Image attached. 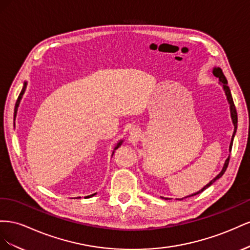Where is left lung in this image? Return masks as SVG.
<instances>
[{"mask_svg": "<svg viewBox=\"0 0 250 250\" xmlns=\"http://www.w3.org/2000/svg\"><path fill=\"white\" fill-rule=\"evenodd\" d=\"M212 74L215 75L216 77H218V78H219L220 83L223 85V89H224V92H225V95H226V97H227L228 104H229L230 116H231V120H232V124H233V126H234L233 134H232V137H231V141H230V145H229V152H231V147H232L233 138H234V135H236L237 127H238V115H237V110H236V106H234V104H233V99H232V96H231V93H230L229 87H228V85H227V80H226L225 75L223 74L222 70H221V68H219V67H218V68H213V69H212ZM229 158H230V155L228 156V158L225 160V163H224V166H223V168H222V170H221V172L219 173V175H217L215 178H213V179H212L209 183L206 184L205 187H204L202 189H200V190L197 191V192H194V194H191V195H189V196H188V197L196 196V195H198V194H200V192H202L204 189H206L208 188H209L210 185H211L213 182H216V181L219 179V178L222 177V176H223V174L225 173V170H226L227 167H228V163H229ZM188 197H185V198H188ZM165 199H167V198H165ZM183 199H184V198L180 199V200H183Z\"/></svg>", "mask_w": 250, "mask_h": 250, "instance_id": "1", "label": "left lung"}]
</instances>
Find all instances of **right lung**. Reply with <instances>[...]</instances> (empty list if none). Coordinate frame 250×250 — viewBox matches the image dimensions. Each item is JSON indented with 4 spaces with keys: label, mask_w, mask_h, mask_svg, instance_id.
<instances>
[{
    "label": "right lung",
    "mask_w": 250,
    "mask_h": 250,
    "mask_svg": "<svg viewBox=\"0 0 250 250\" xmlns=\"http://www.w3.org/2000/svg\"><path fill=\"white\" fill-rule=\"evenodd\" d=\"M26 87H27V82H25L24 83V85H23V89H22V91H21V93H20V95H19V97H18V101H17V103H16V108H14V119H16V116H17V112H18V108H19V104H20V102H21V99H22V97H23V94L25 93V90H26ZM121 144H123V140H120L118 144L116 145V146L114 147V151H115L116 148H118L119 147V146H121ZM114 151H113V154H114ZM113 154H112V156H113ZM94 195H96V194H93V195H90V196H87V197H84V198H90V197H93Z\"/></svg>",
    "instance_id": "1"
}]
</instances>
